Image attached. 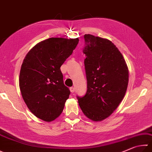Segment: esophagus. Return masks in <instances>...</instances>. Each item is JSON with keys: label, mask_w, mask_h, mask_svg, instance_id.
Wrapping results in <instances>:
<instances>
[{"label": "esophagus", "mask_w": 152, "mask_h": 152, "mask_svg": "<svg viewBox=\"0 0 152 152\" xmlns=\"http://www.w3.org/2000/svg\"><path fill=\"white\" fill-rule=\"evenodd\" d=\"M69 89H70V91H71V93H74V92H75V88H74V87H70V88H69Z\"/></svg>", "instance_id": "esophagus-1"}]
</instances>
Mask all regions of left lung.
Segmentation results:
<instances>
[{
  "mask_svg": "<svg viewBox=\"0 0 152 152\" xmlns=\"http://www.w3.org/2000/svg\"><path fill=\"white\" fill-rule=\"evenodd\" d=\"M85 95L77 97L88 118L100 122L113 114L126 92L128 68L121 51L109 39L85 34Z\"/></svg>",
  "mask_w": 152,
  "mask_h": 152,
  "instance_id": "obj_1",
  "label": "left lung"
}]
</instances>
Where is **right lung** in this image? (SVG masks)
<instances>
[{
	"instance_id": "add662e5",
	"label": "right lung",
	"mask_w": 152,
	"mask_h": 152,
	"mask_svg": "<svg viewBox=\"0 0 152 152\" xmlns=\"http://www.w3.org/2000/svg\"><path fill=\"white\" fill-rule=\"evenodd\" d=\"M77 38H51L39 42L23 60L19 87L28 108L37 118L50 122L61 114L70 91L60 69L78 44Z\"/></svg>"
}]
</instances>
